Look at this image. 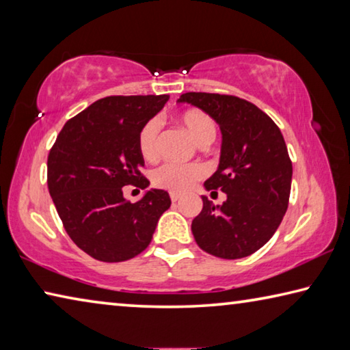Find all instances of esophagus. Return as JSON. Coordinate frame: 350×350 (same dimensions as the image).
Wrapping results in <instances>:
<instances>
[{
	"label": "esophagus",
	"mask_w": 350,
	"mask_h": 350,
	"mask_svg": "<svg viewBox=\"0 0 350 350\" xmlns=\"http://www.w3.org/2000/svg\"><path fill=\"white\" fill-rule=\"evenodd\" d=\"M180 199V194H176V193H171V200H173V202H177V200Z\"/></svg>",
	"instance_id": "esophagus-1"
}]
</instances>
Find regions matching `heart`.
Instances as JSON below:
<instances>
[{
  "label": "heart",
  "instance_id": "b5f03b06",
  "mask_svg": "<svg viewBox=\"0 0 350 350\" xmlns=\"http://www.w3.org/2000/svg\"><path fill=\"white\" fill-rule=\"evenodd\" d=\"M179 126L194 144L202 145L211 142L216 135L215 122L208 114L199 109H187L176 117ZM157 133L159 126L154 120L146 122L137 135V150L142 157L152 162L157 157ZM205 176V168L200 165H174L165 163L152 173V183L157 188L168 189L170 193H185L191 189L199 179Z\"/></svg>",
  "mask_w": 350,
  "mask_h": 350
}]
</instances>
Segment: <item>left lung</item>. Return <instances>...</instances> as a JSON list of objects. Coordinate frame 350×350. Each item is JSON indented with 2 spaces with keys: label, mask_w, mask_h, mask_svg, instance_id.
<instances>
[{
  "label": "left lung",
  "mask_w": 350,
  "mask_h": 350,
  "mask_svg": "<svg viewBox=\"0 0 350 350\" xmlns=\"http://www.w3.org/2000/svg\"><path fill=\"white\" fill-rule=\"evenodd\" d=\"M177 102L206 112L222 134L217 170L204 187L221 189L227 200L215 205L202 196L191 222L196 244L222 259L250 256L275 234L288 206L292 162L280 128L239 97L187 92Z\"/></svg>",
  "instance_id": "8db88e82"
}]
</instances>
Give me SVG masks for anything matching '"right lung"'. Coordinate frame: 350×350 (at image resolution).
<instances>
[{
	"mask_svg": "<svg viewBox=\"0 0 350 350\" xmlns=\"http://www.w3.org/2000/svg\"><path fill=\"white\" fill-rule=\"evenodd\" d=\"M168 96L100 98L70 118L47 157V187L69 238L94 259L122 262L150 245L156 225L170 208L167 191L147 189L135 204L122 187L142 189L145 165L137 150L140 128Z\"/></svg>",
	"mask_w": 350,
	"mask_h": 350,
	"instance_id": "obj_1",
	"label": "right lung"
}]
</instances>
